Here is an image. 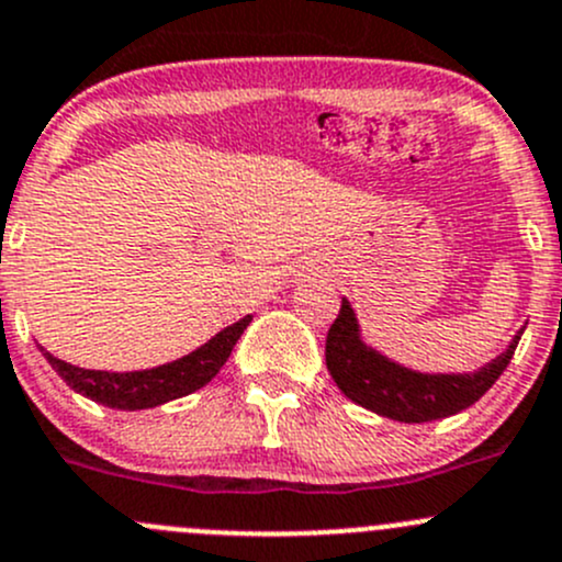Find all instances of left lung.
I'll return each mask as SVG.
<instances>
[{
	"mask_svg": "<svg viewBox=\"0 0 562 562\" xmlns=\"http://www.w3.org/2000/svg\"><path fill=\"white\" fill-rule=\"evenodd\" d=\"M522 331H517L495 361L473 375H422L367 348L359 339L353 310L342 299L337 321L326 334V367L348 400L378 416L405 424L438 422L470 407L492 389L512 361Z\"/></svg>",
	"mask_w": 562,
	"mask_h": 562,
	"instance_id": "1",
	"label": "left lung"
}]
</instances>
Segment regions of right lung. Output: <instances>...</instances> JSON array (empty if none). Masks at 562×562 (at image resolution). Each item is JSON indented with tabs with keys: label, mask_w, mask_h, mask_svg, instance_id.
Returning <instances> with one entry per match:
<instances>
[{
	"label": "right lung",
	"mask_w": 562,
	"mask_h": 562,
	"mask_svg": "<svg viewBox=\"0 0 562 562\" xmlns=\"http://www.w3.org/2000/svg\"><path fill=\"white\" fill-rule=\"evenodd\" d=\"M249 321L252 317L247 315L239 323H234V326L223 328L217 337H212L206 345L192 350L184 359L140 372L83 370V367L56 359L45 348L40 350H43L48 364L56 370V375L72 391H78V394L89 396V400L100 402L105 407H113V411H144V407H157L162 402L179 400V396H187L206 386L217 375L220 367L228 361L231 350L239 342Z\"/></svg>",
	"instance_id": "obj_1"
}]
</instances>
